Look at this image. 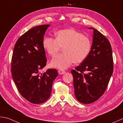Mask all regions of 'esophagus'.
Returning a JSON list of instances; mask_svg holds the SVG:
<instances>
[{
  "label": "esophagus",
  "mask_w": 123,
  "mask_h": 123,
  "mask_svg": "<svg viewBox=\"0 0 123 123\" xmlns=\"http://www.w3.org/2000/svg\"><path fill=\"white\" fill-rule=\"evenodd\" d=\"M58 73H59L60 74H63L66 73V71H65L64 70H59L58 71Z\"/></svg>",
  "instance_id": "esophagus-1"
}]
</instances>
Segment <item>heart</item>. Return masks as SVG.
I'll use <instances>...</instances> for the list:
<instances>
[{
	"instance_id": "obj_1",
	"label": "heart",
	"mask_w": 123,
	"mask_h": 123,
	"mask_svg": "<svg viewBox=\"0 0 123 123\" xmlns=\"http://www.w3.org/2000/svg\"><path fill=\"white\" fill-rule=\"evenodd\" d=\"M43 46L51 56H54L63 47V53L53 57L51 65L55 68L66 69L74 62L80 63L87 58L92 44L87 36L73 29H67L57 31L55 38L45 37Z\"/></svg>"
}]
</instances>
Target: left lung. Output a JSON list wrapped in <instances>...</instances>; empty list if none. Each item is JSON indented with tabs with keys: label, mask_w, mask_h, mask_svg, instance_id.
I'll use <instances>...</instances> for the list:
<instances>
[{
	"label": "left lung",
	"mask_w": 123,
	"mask_h": 123,
	"mask_svg": "<svg viewBox=\"0 0 123 123\" xmlns=\"http://www.w3.org/2000/svg\"><path fill=\"white\" fill-rule=\"evenodd\" d=\"M90 54L80 66L71 71L74 95L79 102L90 104L104 94L114 70L111 45L107 38L93 28Z\"/></svg>",
	"instance_id": "1"
}]
</instances>
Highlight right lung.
<instances>
[{
  "instance_id": "add662e5",
  "label": "right lung",
  "mask_w": 123,
  "mask_h": 123,
  "mask_svg": "<svg viewBox=\"0 0 123 123\" xmlns=\"http://www.w3.org/2000/svg\"><path fill=\"white\" fill-rule=\"evenodd\" d=\"M49 25L35 26L18 38L12 58V76L21 95L26 100L40 104L49 99L52 84L57 76L55 69H42L46 65L43 39Z\"/></svg>"
}]
</instances>
